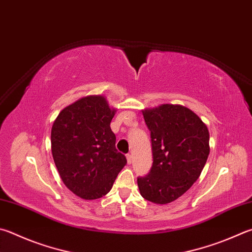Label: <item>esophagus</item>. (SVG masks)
<instances>
[{
    "instance_id": "esophagus-1",
    "label": "esophagus",
    "mask_w": 252,
    "mask_h": 252,
    "mask_svg": "<svg viewBox=\"0 0 252 252\" xmlns=\"http://www.w3.org/2000/svg\"><path fill=\"white\" fill-rule=\"evenodd\" d=\"M126 159H127V163H129V164L132 163V155L130 153L126 154Z\"/></svg>"
}]
</instances>
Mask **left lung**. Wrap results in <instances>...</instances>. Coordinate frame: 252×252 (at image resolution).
<instances>
[{
    "instance_id": "1",
    "label": "left lung",
    "mask_w": 252,
    "mask_h": 252,
    "mask_svg": "<svg viewBox=\"0 0 252 252\" xmlns=\"http://www.w3.org/2000/svg\"><path fill=\"white\" fill-rule=\"evenodd\" d=\"M151 132L153 164L138 177L142 197L168 204L197 181L209 154V132L197 114L180 104L143 110Z\"/></svg>"
}]
</instances>
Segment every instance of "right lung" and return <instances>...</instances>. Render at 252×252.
<instances>
[{
    "label": "right lung",
    "instance_id": "add662e5",
    "mask_svg": "<svg viewBox=\"0 0 252 252\" xmlns=\"http://www.w3.org/2000/svg\"><path fill=\"white\" fill-rule=\"evenodd\" d=\"M114 113L103 95H88L66 107L54 121L55 165L67 189L84 199L108 194L126 164L110 127Z\"/></svg>",
    "mask_w": 252,
    "mask_h": 252
}]
</instances>
